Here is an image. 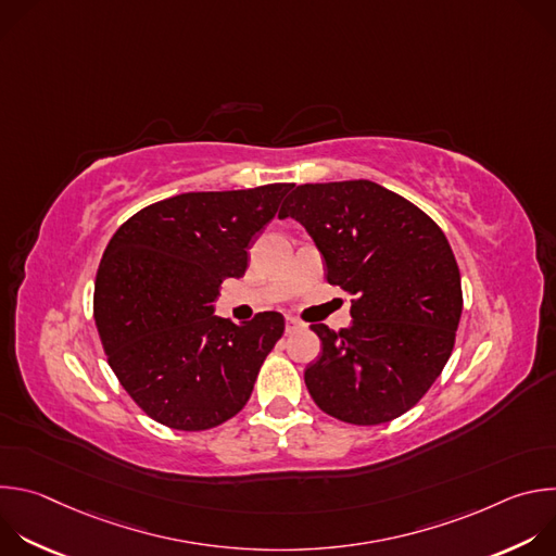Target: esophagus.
I'll list each match as a JSON object with an SVG mask.
<instances>
[{
  "label": "esophagus",
  "mask_w": 556,
  "mask_h": 556,
  "mask_svg": "<svg viewBox=\"0 0 556 556\" xmlns=\"http://www.w3.org/2000/svg\"><path fill=\"white\" fill-rule=\"evenodd\" d=\"M299 328H301V321H296V319H292V316H288V319H286V334H292Z\"/></svg>",
  "instance_id": "1"
}]
</instances>
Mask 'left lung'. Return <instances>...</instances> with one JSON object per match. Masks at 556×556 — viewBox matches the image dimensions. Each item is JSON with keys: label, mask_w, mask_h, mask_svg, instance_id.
I'll return each instance as SVG.
<instances>
[{"label": "left lung", "mask_w": 556, "mask_h": 556, "mask_svg": "<svg viewBox=\"0 0 556 556\" xmlns=\"http://www.w3.org/2000/svg\"><path fill=\"white\" fill-rule=\"evenodd\" d=\"M326 260L328 281L354 294L352 326H312L324 352L305 367L312 401L371 427L409 412L444 369L462 316V281L442 228L369 180L301 185L283 202Z\"/></svg>", "instance_id": "left-lung-1"}]
</instances>
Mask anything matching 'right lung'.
Listing matches in <instances>:
<instances>
[{
    "mask_svg": "<svg viewBox=\"0 0 556 556\" xmlns=\"http://www.w3.org/2000/svg\"><path fill=\"white\" fill-rule=\"evenodd\" d=\"M294 185L180 193L131 215L110 240L94 281V321L116 378L155 422L213 429L249 403L281 339L279 312L235 326L213 314L224 279Z\"/></svg>",
    "mask_w": 556,
    "mask_h": 556,
    "instance_id": "add662e5",
    "label": "right lung"
}]
</instances>
